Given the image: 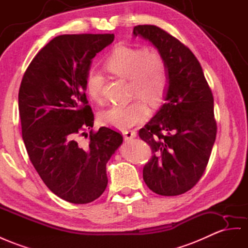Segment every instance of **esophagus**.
Instances as JSON below:
<instances>
[{"mask_svg":"<svg viewBox=\"0 0 248 248\" xmlns=\"http://www.w3.org/2000/svg\"><path fill=\"white\" fill-rule=\"evenodd\" d=\"M123 134H124V138L125 139V140H130V139H133L136 137L137 133L135 130H126V131L123 132Z\"/></svg>","mask_w":248,"mask_h":248,"instance_id":"1","label":"esophagus"}]
</instances>
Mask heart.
<instances>
[{
  "mask_svg": "<svg viewBox=\"0 0 248 248\" xmlns=\"http://www.w3.org/2000/svg\"><path fill=\"white\" fill-rule=\"evenodd\" d=\"M108 71L120 78L129 79L131 96H138L151 105L161 103L169 86V72L163 56L156 50L117 46L106 61ZM105 78L92 69L86 76V91L94 101L103 99ZM147 105L140 98L126 105L114 106L101 112V124L125 130L142 123L149 116Z\"/></svg>",
  "mask_w": 248,
  "mask_h": 248,
  "instance_id": "heart-1",
  "label": "heart"
}]
</instances>
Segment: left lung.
Masks as SVG:
<instances>
[{"label":"left lung","mask_w":248,"mask_h":248,"mask_svg":"<svg viewBox=\"0 0 248 248\" xmlns=\"http://www.w3.org/2000/svg\"><path fill=\"white\" fill-rule=\"evenodd\" d=\"M133 33L153 44L169 72L166 103L139 130L152 149L143 180L158 195L185 194L204 173L217 135L213 93L199 61L185 44L154 25H138Z\"/></svg>","instance_id":"1"}]
</instances>
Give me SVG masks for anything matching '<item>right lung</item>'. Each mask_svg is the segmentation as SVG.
Segmentation results:
<instances>
[{
  "mask_svg": "<svg viewBox=\"0 0 248 248\" xmlns=\"http://www.w3.org/2000/svg\"><path fill=\"white\" fill-rule=\"evenodd\" d=\"M113 41V33L54 37L31 61L18 91L29 159L47 187L74 204L92 202L105 192L107 162L123 142L112 129L93 131L85 93L92 59Z\"/></svg>",
  "mask_w": 248,
  "mask_h": 248,
  "instance_id": "right-lung-1",
  "label": "right lung"
}]
</instances>
